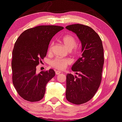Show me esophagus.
Masks as SVG:
<instances>
[{
	"label": "esophagus",
	"instance_id": "esophagus-1",
	"mask_svg": "<svg viewBox=\"0 0 122 122\" xmlns=\"http://www.w3.org/2000/svg\"><path fill=\"white\" fill-rule=\"evenodd\" d=\"M60 73H61L60 71H59V70L55 71V74H56V75H59Z\"/></svg>",
	"mask_w": 122,
	"mask_h": 122
}]
</instances>
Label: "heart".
<instances>
[{
    "label": "heart",
    "instance_id": "heart-1",
    "mask_svg": "<svg viewBox=\"0 0 122 122\" xmlns=\"http://www.w3.org/2000/svg\"><path fill=\"white\" fill-rule=\"evenodd\" d=\"M62 41L68 50L71 51L73 48H75L74 52H77L78 50L76 47V40L74 36L70 35H66L62 39ZM53 45V43H52L49 47L50 52L52 51ZM71 62V60L69 58L62 59L56 57L50 62V65L56 69L63 70L67 68L68 65H70Z\"/></svg>",
    "mask_w": 122,
    "mask_h": 122
}]
</instances>
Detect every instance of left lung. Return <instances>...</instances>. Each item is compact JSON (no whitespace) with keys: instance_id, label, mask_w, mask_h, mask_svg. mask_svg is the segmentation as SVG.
<instances>
[{"instance_id":"8db88e82","label":"left lung","mask_w":122,"mask_h":122,"mask_svg":"<svg viewBox=\"0 0 122 122\" xmlns=\"http://www.w3.org/2000/svg\"><path fill=\"white\" fill-rule=\"evenodd\" d=\"M66 28L78 37L83 53L71 67L79 77L67 75L66 99L71 103L81 105L94 97L100 85L104 63L102 43L98 34L90 26L75 24Z\"/></svg>"}]
</instances>
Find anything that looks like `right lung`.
Segmentation results:
<instances>
[{"label": "right lung", "mask_w": 122, "mask_h": 122, "mask_svg": "<svg viewBox=\"0 0 122 122\" xmlns=\"http://www.w3.org/2000/svg\"><path fill=\"white\" fill-rule=\"evenodd\" d=\"M64 29L57 25H40L23 31L15 42L12 52V80L17 92L30 102L43 98L46 85L55 73L53 69L36 73V67L47 54L50 42Z\"/></svg>", "instance_id": "1"}]
</instances>
